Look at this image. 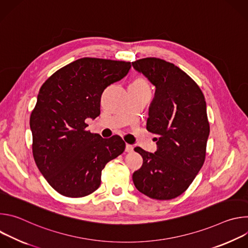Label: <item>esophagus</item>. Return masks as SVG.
<instances>
[{
    "instance_id": "obj_1",
    "label": "esophagus",
    "mask_w": 248,
    "mask_h": 248,
    "mask_svg": "<svg viewBox=\"0 0 248 248\" xmlns=\"http://www.w3.org/2000/svg\"><path fill=\"white\" fill-rule=\"evenodd\" d=\"M132 151H133V146L130 145V144H126V145H125V152L130 153V152H132Z\"/></svg>"
}]
</instances>
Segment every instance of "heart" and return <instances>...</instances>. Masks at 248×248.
Returning <instances> with one entry per match:
<instances>
[{"label": "heart", "instance_id": "heart-1", "mask_svg": "<svg viewBox=\"0 0 248 248\" xmlns=\"http://www.w3.org/2000/svg\"><path fill=\"white\" fill-rule=\"evenodd\" d=\"M132 83H135V84H139V85H146V83H145V81L143 80V79H141V78H137V79H135Z\"/></svg>", "mask_w": 248, "mask_h": 248}]
</instances>
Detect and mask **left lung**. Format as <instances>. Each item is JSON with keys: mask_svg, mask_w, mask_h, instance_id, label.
Masks as SVG:
<instances>
[{"mask_svg": "<svg viewBox=\"0 0 248 248\" xmlns=\"http://www.w3.org/2000/svg\"><path fill=\"white\" fill-rule=\"evenodd\" d=\"M132 66L156 88L146 127L158 135L156 152L134 148L143 164L132 181L150 198L172 199L188 188L205 161L210 132L205 98L195 81L171 62L146 58Z\"/></svg>", "mask_w": 248, "mask_h": 248, "instance_id": "8db88e82", "label": "left lung"}]
</instances>
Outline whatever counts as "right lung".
<instances>
[{"label": "right lung", "mask_w": 248, "mask_h": 248, "mask_svg": "<svg viewBox=\"0 0 248 248\" xmlns=\"http://www.w3.org/2000/svg\"><path fill=\"white\" fill-rule=\"evenodd\" d=\"M129 62L82 58L60 68L41 86L30 116L33 157L49 185L67 197H83L101 185L106 164L121 155L124 141L85 128L100 115L103 91L124 78Z\"/></svg>", "instance_id": "obj_1"}]
</instances>
